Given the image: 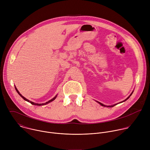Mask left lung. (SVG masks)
<instances>
[{
	"label": "left lung",
	"instance_id": "obj_1",
	"mask_svg": "<svg viewBox=\"0 0 150 150\" xmlns=\"http://www.w3.org/2000/svg\"><path fill=\"white\" fill-rule=\"evenodd\" d=\"M133 92H134V91L132 92V93L129 96H128L125 100H123V101H121V102H120L119 103H123V102H124V101H125L126 100H127L128 98H129V97H130V96H131V95L132 94V93H133ZM97 103H98L101 105H102V106H104V107H107V108H112V107H113V106H115V105H116V104H113V105H104V104H102L101 103H100V102H98V101H96Z\"/></svg>",
	"mask_w": 150,
	"mask_h": 150
}]
</instances>
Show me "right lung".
<instances>
[{"label": "right lung", "mask_w": 150, "mask_h": 150, "mask_svg": "<svg viewBox=\"0 0 150 150\" xmlns=\"http://www.w3.org/2000/svg\"><path fill=\"white\" fill-rule=\"evenodd\" d=\"M15 90H16V92L18 93V94L22 97L24 100H25V101H28V102H29V103H30L31 104H33V105H39V106H40V105H46V104H48V103H50V102H52V101H53V100H54L55 99H56V98L57 97V95H56V96L54 97H53L52 99H51L50 100H49V101H47V102H46V103H34V102H33V101H30L29 100H28V99H27L26 98H25L24 96H23L22 95H21V94H20V93L19 92V91L17 90V88H16V87L15 86Z\"/></svg>", "instance_id": "add662e5"}]
</instances>
